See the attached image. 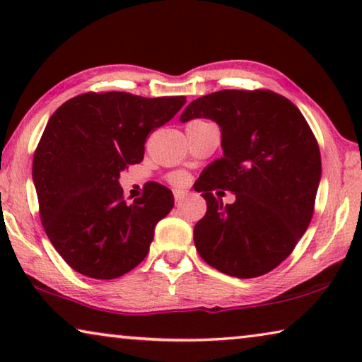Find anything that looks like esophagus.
I'll return each mask as SVG.
<instances>
[{"instance_id":"34e87169","label":"esophagus","mask_w":362,"mask_h":362,"mask_svg":"<svg viewBox=\"0 0 362 362\" xmlns=\"http://www.w3.org/2000/svg\"><path fill=\"white\" fill-rule=\"evenodd\" d=\"M187 197V192L186 191H181V189H176L175 191V200L176 204H181L182 200H185Z\"/></svg>"}]
</instances>
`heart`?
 <instances>
[{
  "label": "heart",
  "instance_id": "1",
  "mask_svg": "<svg viewBox=\"0 0 362 362\" xmlns=\"http://www.w3.org/2000/svg\"><path fill=\"white\" fill-rule=\"evenodd\" d=\"M171 182L177 186H182L187 182V176L185 173H175V175H171Z\"/></svg>",
  "mask_w": 362,
  "mask_h": 362
}]
</instances>
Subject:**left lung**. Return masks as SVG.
<instances>
[{"mask_svg": "<svg viewBox=\"0 0 362 362\" xmlns=\"http://www.w3.org/2000/svg\"><path fill=\"white\" fill-rule=\"evenodd\" d=\"M215 121L223 157L196 182L207 212L194 226L205 262L221 274H269L293 252L314 214L320 150L301 111L272 90H220L194 100L180 121ZM223 190L237 196L223 206Z\"/></svg>", "mask_w": 362, "mask_h": 362, "instance_id": "1", "label": "left lung"}]
</instances>
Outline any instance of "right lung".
<instances>
[{"label":"right lung","mask_w":362,"mask_h":362,"mask_svg":"<svg viewBox=\"0 0 362 362\" xmlns=\"http://www.w3.org/2000/svg\"><path fill=\"white\" fill-rule=\"evenodd\" d=\"M185 103L186 97L87 92L48 119L32 177L47 236L71 269L111 280L146 259L155 226L173 209V192L148 182L142 197L126 204L119 173L142 162L147 136Z\"/></svg>","instance_id":"add662e5"}]
</instances>
